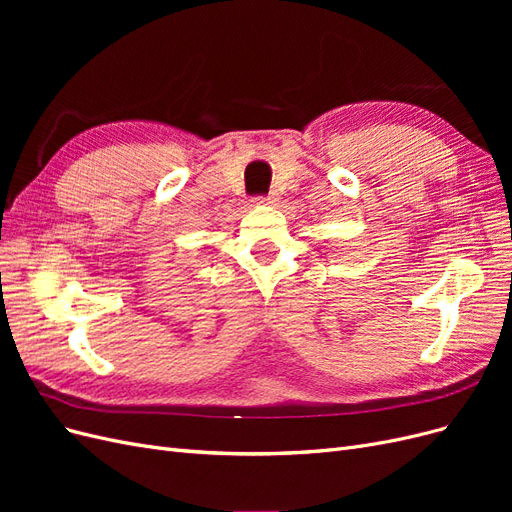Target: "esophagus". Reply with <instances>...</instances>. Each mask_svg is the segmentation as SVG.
Segmentation results:
<instances>
[{"instance_id":"esophagus-1","label":"esophagus","mask_w":512,"mask_h":512,"mask_svg":"<svg viewBox=\"0 0 512 512\" xmlns=\"http://www.w3.org/2000/svg\"><path fill=\"white\" fill-rule=\"evenodd\" d=\"M252 203L254 205H275V198L273 196H267V198L258 196V198H252Z\"/></svg>"}]
</instances>
